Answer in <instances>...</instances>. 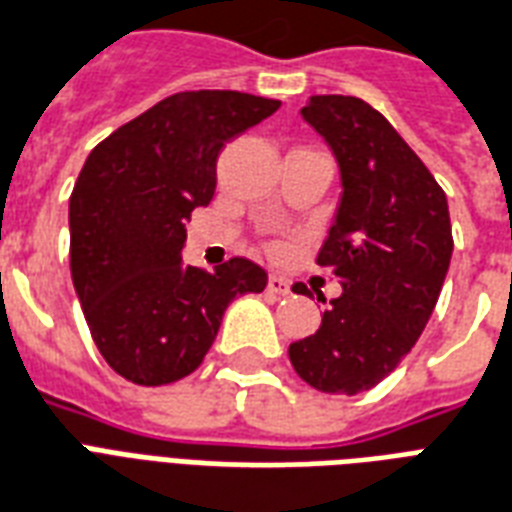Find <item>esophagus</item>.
<instances>
[{"instance_id": "esophagus-1", "label": "esophagus", "mask_w": 512, "mask_h": 512, "mask_svg": "<svg viewBox=\"0 0 512 512\" xmlns=\"http://www.w3.org/2000/svg\"><path fill=\"white\" fill-rule=\"evenodd\" d=\"M267 291L275 294V297H286V294H291V283H288L283 275H270V280H267Z\"/></svg>"}]
</instances>
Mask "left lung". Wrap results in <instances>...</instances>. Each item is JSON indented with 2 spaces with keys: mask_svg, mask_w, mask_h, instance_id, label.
<instances>
[{
  "mask_svg": "<svg viewBox=\"0 0 512 512\" xmlns=\"http://www.w3.org/2000/svg\"><path fill=\"white\" fill-rule=\"evenodd\" d=\"M302 115L343 175L337 218L315 259L343 294L318 332L288 345V359L318 391L353 397L397 370L424 332L451 264V215L424 161L364 99L313 96Z\"/></svg>",
  "mask_w": 512,
  "mask_h": 512,
  "instance_id": "left-lung-1",
  "label": "left lung"
}]
</instances>
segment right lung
Listing matches in <instances>:
<instances>
[{"label":"right lung","instance_id":"1","mask_svg":"<svg viewBox=\"0 0 512 512\" xmlns=\"http://www.w3.org/2000/svg\"><path fill=\"white\" fill-rule=\"evenodd\" d=\"M280 107L242 91H180L88 153L69 197V270L96 348L121 378L164 386L197 370L224 310L259 294L248 259L183 267L186 221L215 194V161Z\"/></svg>","mask_w":512,"mask_h":512}]
</instances>
